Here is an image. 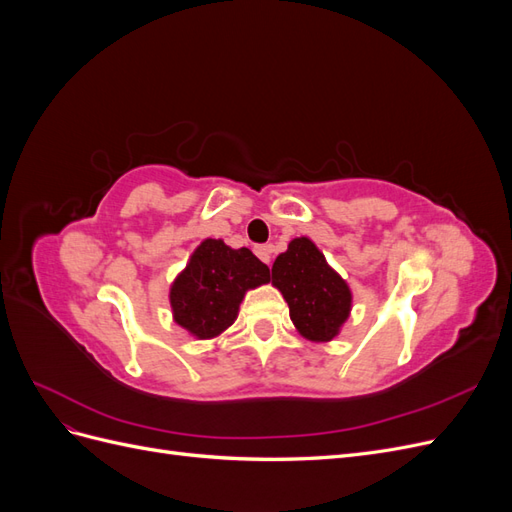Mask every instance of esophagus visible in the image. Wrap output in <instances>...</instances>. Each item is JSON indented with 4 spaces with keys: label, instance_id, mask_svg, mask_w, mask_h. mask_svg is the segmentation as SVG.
<instances>
[{
    "label": "esophagus",
    "instance_id": "34e87169",
    "mask_svg": "<svg viewBox=\"0 0 512 512\" xmlns=\"http://www.w3.org/2000/svg\"><path fill=\"white\" fill-rule=\"evenodd\" d=\"M271 254H273V245H258L256 247V256L262 262H267V265H271Z\"/></svg>",
    "mask_w": 512,
    "mask_h": 512
}]
</instances>
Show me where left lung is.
<instances>
[{
  "label": "left lung",
  "instance_id": "obj_1",
  "mask_svg": "<svg viewBox=\"0 0 512 512\" xmlns=\"http://www.w3.org/2000/svg\"><path fill=\"white\" fill-rule=\"evenodd\" d=\"M271 284L288 303L294 329L314 344L333 342L352 312V290L316 243L297 237L275 258Z\"/></svg>",
  "mask_w": 512,
  "mask_h": 512
}]
</instances>
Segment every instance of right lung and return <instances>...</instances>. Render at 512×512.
Returning <instances> with one entry per match:
<instances>
[{
	"label": "right lung",
	"instance_id": "add662e5",
	"mask_svg": "<svg viewBox=\"0 0 512 512\" xmlns=\"http://www.w3.org/2000/svg\"><path fill=\"white\" fill-rule=\"evenodd\" d=\"M269 280V267L247 247L232 250L222 239L200 241L170 284L173 320L196 339L220 337L237 320L247 290Z\"/></svg>",
	"mask_w": 512,
	"mask_h": 512
}]
</instances>
